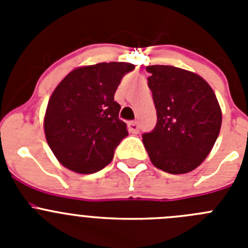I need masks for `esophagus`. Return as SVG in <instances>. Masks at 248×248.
<instances>
[{
  "label": "esophagus",
  "instance_id": "1",
  "mask_svg": "<svg viewBox=\"0 0 248 248\" xmlns=\"http://www.w3.org/2000/svg\"><path fill=\"white\" fill-rule=\"evenodd\" d=\"M139 124H138V122H129L128 123V130L130 131V133H133V134H138L139 133Z\"/></svg>",
  "mask_w": 248,
  "mask_h": 248
}]
</instances>
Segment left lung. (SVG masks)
Wrapping results in <instances>:
<instances>
[{
    "label": "left lung",
    "instance_id": "8db88e82",
    "mask_svg": "<svg viewBox=\"0 0 248 248\" xmlns=\"http://www.w3.org/2000/svg\"><path fill=\"white\" fill-rule=\"evenodd\" d=\"M157 122L143 143L153 165L169 174H186L210 154L222 114L212 88L200 76L172 65H148Z\"/></svg>",
    "mask_w": 248,
    "mask_h": 248
}]
</instances>
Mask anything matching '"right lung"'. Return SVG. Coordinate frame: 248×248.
<instances>
[{
  "instance_id": "add662e5",
  "label": "right lung",
  "mask_w": 248,
  "mask_h": 248,
  "mask_svg": "<svg viewBox=\"0 0 248 248\" xmlns=\"http://www.w3.org/2000/svg\"><path fill=\"white\" fill-rule=\"evenodd\" d=\"M135 65L98 63L72 71L57 85L47 105L45 134L58 161L78 174H93L108 165L128 137L114 94Z\"/></svg>"
}]
</instances>
